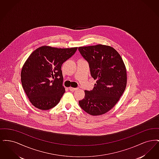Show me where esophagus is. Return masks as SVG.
Here are the masks:
<instances>
[{
	"mask_svg": "<svg viewBox=\"0 0 159 159\" xmlns=\"http://www.w3.org/2000/svg\"><path fill=\"white\" fill-rule=\"evenodd\" d=\"M69 90L71 91H73V92H74V91H76V90H77V88H72V87H70L69 88Z\"/></svg>",
	"mask_w": 159,
	"mask_h": 159,
	"instance_id": "obj_1",
	"label": "esophagus"
}]
</instances>
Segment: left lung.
<instances>
[{
	"mask_svg": "<svg viewBox=\"0 0 159 159\" xmlns=\"http://www.w3.org/2000/svg\"><path fill=\"white\" fill-rule=\"evenodd\" d=\"M79 51L88 61L92 77L97 80L92 91H84L80 107L92 116H100L111 110L126 89L127 71L119 52L110 46H80Z\"/></svg>",
	"mask_w": 159,
	"mask_h": 159,
	"instance_id": "obj_1",
	"label": "left lung"
}]
</instances>
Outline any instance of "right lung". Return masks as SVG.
Wrapping results in <instances>:
<instances>
[{
  "mask_svg": "<svg viewBox=\"0 0 159 159\" xmlns=\"http://www.w3.org/2000/svg\"><path fill=\"white\" fill-rule=\"evenodd\" d=\"M77 47L58 48L42 46L34 50L23 65L21 80L32 105L48 110L57 106L65 93L61 66Z\"/></svg>",
  "mask_w": 159,
  "mask_h": 159,
  "instance_id": "right-lung-1",
  "label": "right lung"
}]
</instances>
